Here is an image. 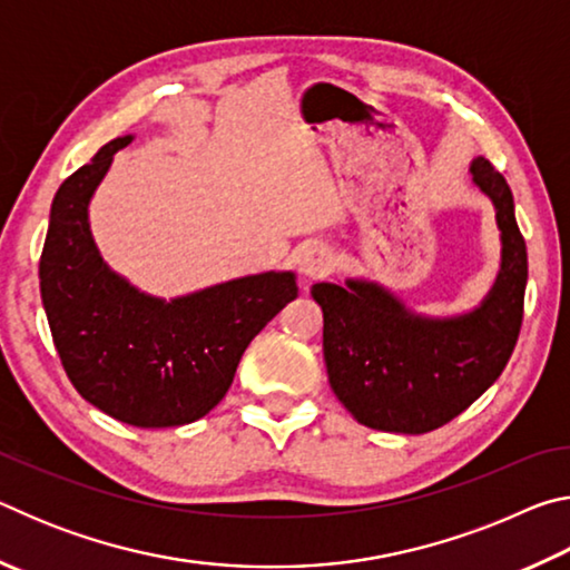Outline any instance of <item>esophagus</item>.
<instances>
[{
    "label": "esophagus",
    "instance_id": "34e87169",
    "mask_svg": "<svg viewBox=\"0 0 570 570\" xmlns=\"http://www.w3.org/2000/svg\"><path fill=\"white\" fill-rule=\"evenodd\" d=\"M334 268V256L324 246H308L298 254V272L306 278L326 276Z\"/></svg>",
    "mask_w": 570,
    "mask_h": 570
}]
</instances>
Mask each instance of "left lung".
Returning <instances> with one entry per match:
<instances>
[{"label":"left lung","instance_id":"1","mask_svg":"<svg viewBox=\"0 0 570 570\" xmlns=\"http://www.w3.org/2000/svg\"><path fill=\"white\" fill-rule=\"evenodd\" d=\"M470 173L493 200L503 240L498 278L480 306L458 316H422L364 278L312 286L324 312L332 390L352 417L372 430L422 435L442 428L500 377L515 350L528 250L515 224L513 193L485 158L472 160Z\"/></svg>","mask_w":570,"mask_h":570}]
</instances>
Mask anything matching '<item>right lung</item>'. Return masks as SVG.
<instances>
[{"label":"right lung","instance_id":"add662e5","mask_svg":"<svg viewBox=\"0 0 570 570\" xmlns=\"http://www.w3.org/2000/svg\"><path fill=\"white\" fill-rule=\"evenodd\" d=\"M130 140H110L55 193L40 292L57 354L85 400L132 428H178L226 397L246 346L298 288L292 272H266L166 302L115 274L92 240L88 206Z\"/></svg>","mask_w":570,"mask_h":570}]
</instances>
